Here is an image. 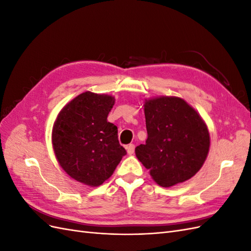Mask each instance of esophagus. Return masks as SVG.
<instances>
[{
  "label": "esophagus",
  "instance_id": "34e87169",
  "mask_svg": "<svg viewBox=\"0 0 251 251\" xmlns=\"http://www.w3.org/2000/svg\"><path fill=\"white\" fill-rule=\"evenodd\" d=\"M134 151H135V146L134 144H128V146L126 147V151L128 155H133L134 154Z\"/></svg>",
  "mask_w": 251,
  "mask_h": 251
}]
</instances>
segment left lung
<instances>
[{"instance_id": "left-lung-1", "label": "left lung", "mask_w": 251, "mask_h": 251, "mask_svg": "<svg viewBox=\"0 0 251 251\" xmlns=\"http://www.w3.org/2000/svg\"><path fill=\"white\" fill-rule=\"evenodd\" d=\"M148 131L136 157L157 184L170 187L200 171L208 155L206 124L192 105L176 96H158L143 103Z\"/></svg>"}]
</instances>
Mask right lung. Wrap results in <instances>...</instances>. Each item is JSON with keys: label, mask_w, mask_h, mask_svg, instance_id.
<instances>
[{"label": "right lung", "mask_w": 251, "mask_h": 251, "mask_svg": "<svg viewBox=\"0 0 251 251\" xmlns=\"http://www.w3.org/2000/svg\"><path fill=\"white\" fill-rule=\"evenodd\" d=\"M115 98L83 92L60 110L52 127V147L62 169L82 184L100 186L126 154L117 126L108 123Z\"/></svg>", "instance_id": "right-lung-1"}]
</instances>
